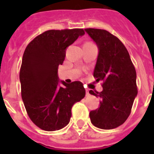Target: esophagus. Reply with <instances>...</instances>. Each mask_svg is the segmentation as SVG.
Wrapping results in <instances>:
<instances>
[{
    "label": "esophagus",
    "mask_w": 154,
    "mask_h": 154,
    "mask_svg": "<svg viewBox=\"0 0 154 154\" xmlns=\"http://www.w3.org/2000/svg\"><path fill=\"white\" fill-rule=\"evenodd\" d=\"M86 94H89V90H88V89H86Z\"/></svg>",
    "instance_id": "34e87169"
}]
</instances>
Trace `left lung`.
I'll return each instance as SVG.
<instances>
[{
  "label": "left lung",
  "mask_w": 154,
  "mask_h": 154,
  "mask_svg": "<svg viewBox=\"0 0 154 154\" xmlns=\"http://www.w3.org/2000/svg\"><path fill=\"white\" fill-rule=\"evenodd\" d=\"M85 30L98 47L94 77L97 82H103L102 91H89L101 98L100 106L90 111L89 117L92 124L99 129H115L123 124L131 112L137 94L136 70L129 52L117 37L105 29Z\"/></svg>",
  "instance_id": "1"
}]
</instances>
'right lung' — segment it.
Wrapping results in <instances>:
<instances>
[{
  "label": "right lung",
  "instance_id": "right-lung-1",
  "mask_svg": "<svg viewBox=\"0 0 154 154\" xmlns=\"http://www.w3.org/2000/svg\"><path fill=\"white\" fill-rule=\"evenodd\" d=\"M85 34L83 29L48 30L36 37L25 49L20 69L21 97L29 117L37 127L55 131L66 126L72 105L84 98L81 82L59 85L58 66L65 50Z\"/></svg>",
  "mask_w": 154,
  "mask_h": 154
}]
</instances>
